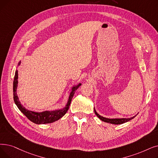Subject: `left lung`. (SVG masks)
<instances>
[{"label": "left lung", "mask_w": 158, "mask_h": 158, "mask_svg": "<svg viewBox=\"0 0 158 158\" xmlns=\"http://www.w3.org/2000/svg\"><path fill=\"white\" fill-rule=\"evenodd\" d=\"M94 112L95 114H96V115L102 121L106 122V123H111V124H114V125H120V124H123V123H125L126 122L129 121L130 120L134 118H135V116L134 117L131 118H122V119H108V118H106L102 117V116L100 115L99 114H98L97 113V112L95 111V110L94 109Z\"/></svg>", "instance_id": "8db88e82"}]
</instances>
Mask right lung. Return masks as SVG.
<instances>
[{
    "mask_svg": "<svg viewBox=\"0 0 158 158\" xmlns=\"http://www.w3.org/2000/svg\"><path fill=\"white\" fill-rule=\"evenodd\" d=\"M20 62H19V65ZM18 72L16 70L14 80H13V99H14L15 103L19 108V109L28 118L29 120L32 121L36 124H46V123H51L56 121H57L60 118L63 117L64 115L67 112L68 108L70 105V102L72 101V99L73 96L77 90V89L81 85V84H79L78 85L73 86L72 88V92L70 94L69 99H68L66 106L60 110H57L53 111H45L43 112H34L28 110L26 109L21 104L19 100V98L17 95V87L18 84Z\"/></svg>",
    "mask_w": 158,
    "mask_h": 158,
    "instance_id": "right-lung-1",
    "label": "right lung"
}]
</instances>
